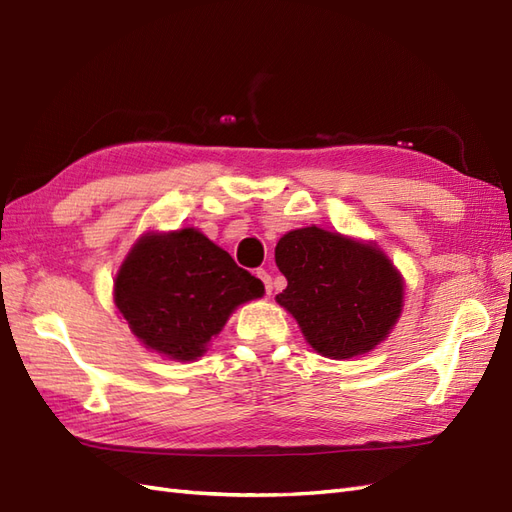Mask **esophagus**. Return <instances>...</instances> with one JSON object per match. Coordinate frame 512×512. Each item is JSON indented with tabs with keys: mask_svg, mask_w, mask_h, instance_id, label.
<instances>
[{
	"mask_svg": "<svg viewBox=\"0 0 512 512\" xmlns=\"http://www.w3.org/2000/svg\"><path fill=\"white\" fill-rule=\"evenodd\" d=\"M256 275L258 278L262 280V284H265V290H267V295H271V290H273V282H271V275L265 271V269H258L256 271Z\"/></svg>",
	"mask_w": 512,
	"mask_h": 512,
	"instance_id": "1",
	"label": "esophagus"
}]
</instances>
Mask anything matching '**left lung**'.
Masks as SVG:
<instances>
[{"label":"left lung","mask_w":512,"mask_h":512,"mask_svg":"<svg viewBox=\"0 0 512 512\" xmlns=\"http://www.w3.org/2000/svg\"><path fill=\"white\" fill-rule=\"evenodd\" d=\"M286 288L275 297L310 347L331 359L368 353L403 310V278L379 247L308 226L275 245Z\"/></svg>","instance_id":"8db88e82"}]
</instances>
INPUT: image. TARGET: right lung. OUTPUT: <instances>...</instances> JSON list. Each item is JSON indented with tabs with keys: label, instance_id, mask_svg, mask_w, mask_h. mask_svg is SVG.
<instances>
[{
	"label": "right lung",
	"instance_id": "right-lung-1",
	"mask_svg": "<svg viewBox=\"0 0 512 512\" xmlns=\"http://www.w3.org/2000/svg\"><path fill=\"white\" fill-rule=\"evenodd\" d=\"M265 286L196 228L146 232L124 258L114 301L146 349L178 362L204 355L234 308Z\"/></svg>",
	"mask_w": 512,
	"mask_h": 512
}]
</instances>
